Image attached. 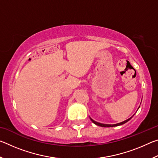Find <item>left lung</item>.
Wrapping results in <instances>:
<instances>
[{
	"label": "left lung",
	"instance_id": "1",
	"mask_svg": "<svg viewBox=\"0 0 158 158\" xmlns=\"http://www.w3.org/2000/svg\"><path fill=\"white\" fill-rule=\"evenodd\" d=\"M132 118V117L130 118L127 119L126 121H125L123 122H121V123H117V124H114V125H106V124H102V123H98L96 122L95 121H93V120L92 118H90V120H91V121L93 123L98 125V126H100V127H115V126H118V125H123L125 123H127V121H129Z\"/></svg>",
	"mask_w": 158,
	"mask_h": 158
}]
</instances>
